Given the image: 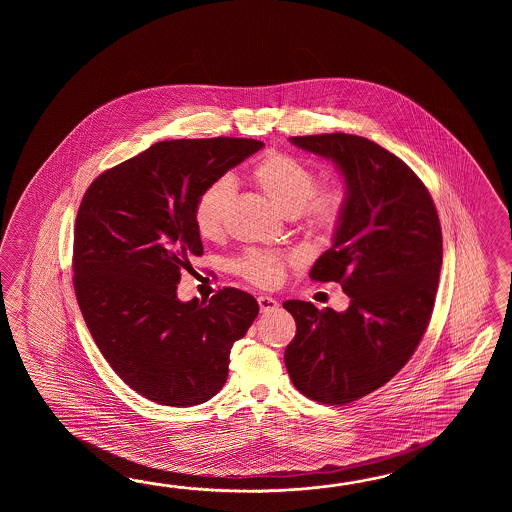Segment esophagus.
<instances>
[{"mask_svg": "<svg viewBox=\"0 0 512 512\" xmlns=\"http://www.w3.org/2000/svg\"><path fill=\"white\" fill-rule=\"evenodd\" d=\"M258 305H260L261 313H272L278 309V302L271 296H258Z\"/></svg>", "mask_w": 512, "mask_h": 512, "instance_id": "34e87169", "label": "esophagus"}]
</instances>
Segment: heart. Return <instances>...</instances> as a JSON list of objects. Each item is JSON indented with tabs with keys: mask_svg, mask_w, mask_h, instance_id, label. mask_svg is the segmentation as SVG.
<instances>
[{
	"mask_svg": "<svg viewBox=\"0 0 512 512\" xmlns=\"http://www.w3.org/2000/svg\"><path fill=\"white\" fill-rule=\"evenodd\" d=\"M251 179L283 216H293L300 229L313 238H327L337 230L346 212L348 196L342 186H316V172L291 153L271 152L252 166ZM234 183L221 177L199 194L194 207V225L201 238L218 240ZM287 258L276 252L247 251L232 261V271L258 287H276L282 282Z\"/></svg>",
	"mask_w": 512,
	"mask_h": 512,
	"instance_id": "1",
	"label": "heart"
}]
</instances>
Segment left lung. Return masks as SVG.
<instances>
[{"mask_svg": "<svg viewBox=\"0 0 512 512\" xmlns=\"http://www.w3.org/2000/svg\"><path fill=\"white\" fill-rule=\"evenodd\" d=\"M291 142L346 179L344 218L309 276L340 283L351 302L337 313L287 300L296 335L283 359L298 392L342 406L384 386L419 346L443 263L441 225L423 181L377 142L348 133Z\"/></svg>", "mask_w": 512, "mask_h": 512, "instance_id": "left-lung-1", "label": "left lung"}]
</instances>
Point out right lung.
<instances>
[{
    "instance_id": "add662e5",
    "label": "right lung",
    "mask_w": 512,
    "mask_h": 512,
    "mask_svg": "<svg viewBox=\"0 0 512 512\" xmlns=\"http://www.w3.org/2000/svg\"><path fill=\"white\" fill-rule=\"evenodd\" d=\"M260 148L234 137L155 142L82 197L73 243L80 311L109 366L153 403L212 399L227 382L230 349L258 316L245 291L181 302L177 283L203 254L197 197Z\"/></svg>"
}]
</instances>
